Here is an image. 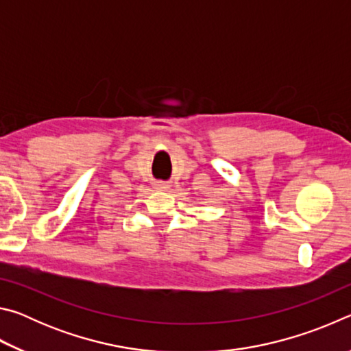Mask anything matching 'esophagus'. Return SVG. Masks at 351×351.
<instances>
[{"mask_svg":"<svg viewBox=\"0 0 351 351\" xmlns=\"http://www.w3.org/2000/svg\"><path fill=\"white\" fill-rule=\"evenodd\" d=\"M154 187H156L158 190H167L169 189V186L165 182H156V184H154Z\"/></svg>","mask_w":351,"mask_h":351,"instance_id":"34e87169","label":"esophagus"}]
</instances>
